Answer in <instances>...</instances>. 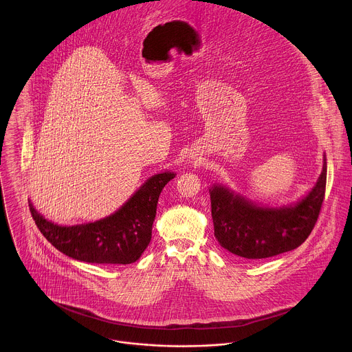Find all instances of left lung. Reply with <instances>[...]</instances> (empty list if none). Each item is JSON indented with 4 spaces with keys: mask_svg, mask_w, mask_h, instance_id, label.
Listing matches in <instances>:
<instances>
[{
    "mask_svg": "<svg viewBox=\"0 0 352 352\" xmlns=\"http://www.w3.org/2000/svg\"><path fill=\"white\" fill-rule=\"evenodd\" d=\"M327 185V159L312 190L297 204L266 208L228 188L209 189L214 236L220 245L245 259H265L300 247L318 219Z\"/></svg>",
    "mask_w": 352,
    "mask_h": 352,
    "instance_id": "8db88e82",
    "label": "left lung"
}]
</instances>
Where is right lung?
<instances>
[{"instance_id":"1","label":"right lung","mask_w":352,"mask_h":352,"mask_svg":"<svg viewBox=\"0 0 352 352\" xmlns=\"http://www.w3.org/2000/svg\"><path fill=\"white\" fill-rule=\"evenodd\" d=\"M175 177L166 171L148 178L118 212L94 223L62 227L44 219L30 202L44 237L65 255L87 263L129 265L148 247L162 189Z\"/></svg>"}]
</instances>
